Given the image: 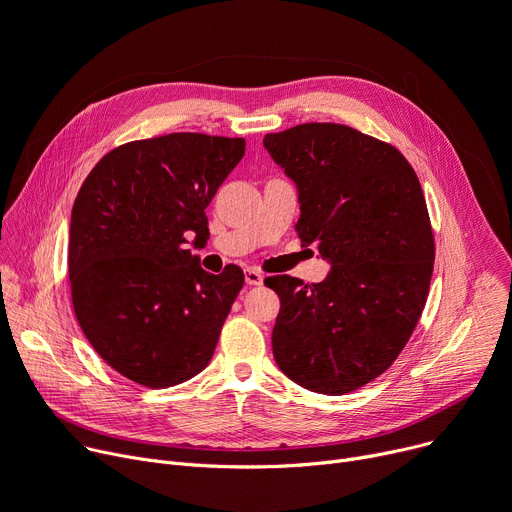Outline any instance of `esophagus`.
I'll use <instances>...</instances> for the list:
<instances>
[{
    "mask_svg": "<svg viewBox=\"0 0 512 512\" xmlns=\"http://www.w3.org/2000/svg\"><path fill=\"white\" fill-rule=\"evenodd\" d=\"M245 282L249 286H261L263 284V273H259L257 269H247L245 271Z\"/></svg>",
    "mask_w": 512,
    "mask_h": 512,
    "instance_id": "34e87169",
    "label": "esophagus"
}]
</instances>
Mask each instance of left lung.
Instances as JSON below:
<instances>
[{
  "mask_svg": "<svg viewBox=\"0 0 512 512\" xmlns=\"http://www.w3.org/2000/svg\"><path fill=\"white\" fill-rule=\"evenodd\" d=\"M263 145L298 188V237L331 263L320 284L265 280L282 304L275 363L312 392H353L394 363L429 296L435 241L421 181L398 149L343 124H298Z\"/></svg>",
  "mask_w": 512,
  "mask_h": 512,
  "instance_id": "left-lung-1",
  "label": "left lung"
}]
</instances>
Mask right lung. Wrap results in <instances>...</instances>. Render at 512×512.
Masks as SVG:
<instances>
[{
  "label": "right lung",
  "instance_id": "obj_1",
  "mask_svg": "<svg viewBox=\"0 0 512 512\" xmlns=\"http://www.w3.org/2000/svg\"><path fill=\"white\" fill-rule=\"evenodd\" d=\"M245 155V138L173 132L126 143L89 171L69 224L79 327L124 378L167 388L214 355L243 269L200 267L188 239L210 237L206 208Z\"/></svg>",
  "mask_w": 512,
  "mask_h": 512
}]
</instances>
